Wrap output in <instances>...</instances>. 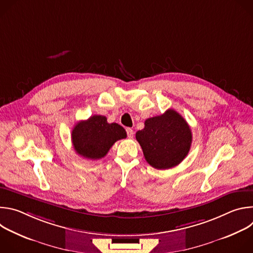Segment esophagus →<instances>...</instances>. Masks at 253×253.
Here are the masks:
<instances>
[{"label":"esophagus","mask_w":253,"mask_h":253,"mask_svg":"<svg viewBox=\"0 0 253 253\" xmlns=\"http://www.w3.org/2000/svg\"><path fill=\"white\" fill-rule=\"evenodd\" d=\"M126 132H127V136H128L129 138H132V137H133L134 132H133V130H132L131 128H127V129H126Z\"/></svg>","instance_id":"obj_1"}]
</instances>
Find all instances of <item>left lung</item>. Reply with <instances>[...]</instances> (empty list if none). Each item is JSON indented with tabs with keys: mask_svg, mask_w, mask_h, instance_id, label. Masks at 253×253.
Masks as SVG:
<instances>
[{
	"mask_svg": "<svg viewBox=\"0 0 253 253\" xmlns=\"http://www.w3.org/2000/svg\"><path fill=\"white\" fill-rule=\"evenodd\" d=\"M144 128L136 132L146 161L156 169H170L187 156L192 134L185 119L173 109L148 118Z\"/></svg>",
	"mask_w": 253,
	"mask_h": 253,
	"instance_id": "8db88e82",
	"label": "left lung"
}]
</instances>
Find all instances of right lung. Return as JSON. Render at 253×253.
Instances as JSON below:
<instances>
[{"label":"right lung","instance_id":"obj_1","mask_svg":"<svg viewBox=\"0 0 253 253\" xmlns=\"http://www.w3.org/2000/svg\"><path fill=\"white\" fill-rule=\"evenodd\" d=\"M127 137L125 129L117 123H108L102 115L91 116L80 121L72 130V143L75 151L84 158H103L113 144Z\"/></svg>","mask_w":253,"mask_h":253}]
</instances>
